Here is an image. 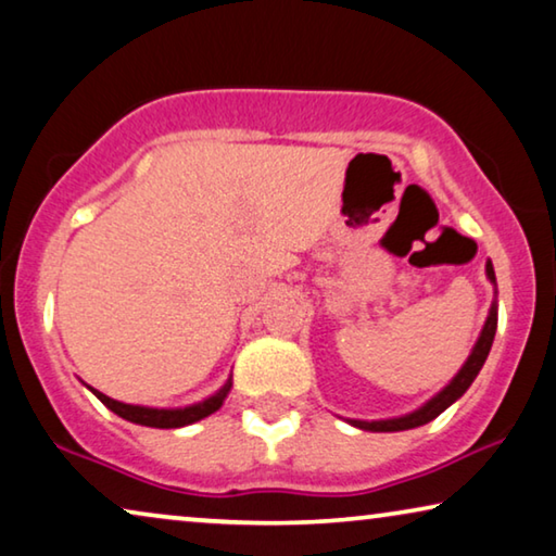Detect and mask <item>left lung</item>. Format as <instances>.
Instances as JSON below:
<instances>
[{"label":"left lung","instance_id":"1","mask_svg":"<svg viewBox=\"0 0 556 556\" xmlns=\"http://www.w3.org/2000/svg\"><path fill=\"white\" fill-rule=\"evenodd\" d=\"M486 278L494 283V268L492 263H486ZM494 330H497V305H492L490 315H486V323L482 328V336L477 340V345L472 350V355L467 357V363L463 365V370L455 375V380L450 382V386L440 392L438 397H432L430 403L422 405L417 413H409L405 417H395V420H380V422H361V420H350L355 427H361V430H372V432H400V430H413V427H420L425 422H430L438 417L440 413H445V409L455 403L457 397L465 395V390L472 386V380L477 378V372L482 370V365L486 361V355H490V348H492V340H494Z\"/></svg>","mask_w":556,"mask_h":556}]
</instances>
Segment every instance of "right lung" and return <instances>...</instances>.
I'll use <instances>...</instances> for the list:
<instances>
[{
  "mask_svg": "<svg viewBox=\"0 0 556 556\" xmlns=\"http://www.w3.org/2000/svg\"><path fill=\"white\" fill-rule=\"evenodd\" d=\"M230 386H233V382L228 380L226 386L220 388L213 397L203 400V403H199V405L184 407V409H153V407L126 405V403H118V400L106 397L104 392H99V390H93V388H91V392L111 409V413H116L118 417H124V420L136 422V425H147V427H161V430H174V427H184V425L199 422V420H203V417H208L211 413H216V409L224 405V400L228 397Z\"/></svg>",
  "mask_w": 556,
  "mask_h": 556,
  "instance_id": "1",
  "label": "right lung"
}]
</instances>
